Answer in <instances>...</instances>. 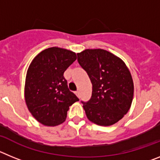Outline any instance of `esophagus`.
I'll return each mask as SVG.
<instances>
[{"label":"esophagus","instance_id":"esophagus-1","mask_svg":"<svg viewBox=\"0 0 160 160\" xmlns=\"http://www.w3.org/2000/svg\"><path fill=\"white\" fill-rule=\"evenodd\" d=\"M75 94H76V95L78 96V97H79V96H80V92H79V90H76Z\"/></svg>","mask_w":160,"mask_h":160}]
</instances>
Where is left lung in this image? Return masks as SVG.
<instances>
[{"mask_svg": "<svg viewBox=\"0 0 160 160\" xmlns=\"http://www.w3.org/2000/svg\"><path fill=\"white\" fill-rule=\"evenodd\" d=\"M78 62L92 83V94L81 101L87 118L100 126H111L129 111L134 84L128 68L119 58L105 49H86Z\"/></svg>", "mask_w": 160, "mask_h": 160, "instance_id": "8db88e82", "label": "left lung"}]
</instances>
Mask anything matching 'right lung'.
Here are the masks:
<instances>
[{
  "label": "right lung",
  "mask_w": 160,
  "mask_h": 160,
  "mask_svg": "<svg viewBox=\"0 0 160 160\" xmlns=\"http://www.w3.org/2000/svg\"><path fill=\"white\" fill-rule=\"evenodd\" d=\"M77 59L70 50L51 47L41 52L28 69L25 98L38 122L56 126L66 120L69 107L78 98L68 88L64 72Z\"/></svg>",
  "instance_id": "add662e5"
}]
</instances>
